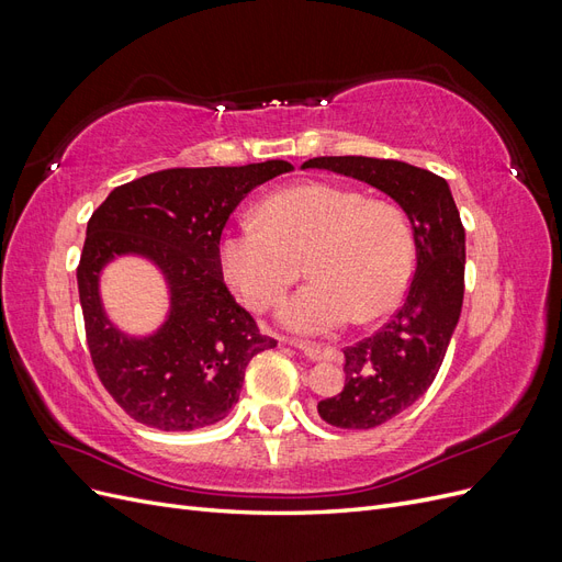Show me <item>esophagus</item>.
Here are the masks:
<instances>
[{
    "mask_svg": "<svg viewBox=\"0 0 562 562\" xmlns=\"http://www.w3.org/2000/svg\"><path fill=\"white\" fill-rule=\"evenodd\" d=\"M293 347L300 349L304 356H307L310 361H323V359H330V356H333V349H321V347H314V345L293 342Z\"/></svg>",
    "mask_w": 562,
    "mask_h": 562,
    "instance_id": "esophagus-1",
    "label": "esophagus"
}]
</instances>
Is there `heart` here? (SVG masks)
Segmentation results:
<instances>
[{
    "mask_svg": "<svg viewBox=\"0 0 562 562\" xmlns=\"http://www.w3.org/2000/svg\"><path fill=\"white\" fill-rule=\"evenodd\" d=\"M259 220L227 229L217 260L232 291L250 310L277 304L300 277L312 279L281 304L279 318L297 335H328L372 321L403 300L413 274V229L391 201L330 182L271 194Z\"/></svg>",
    "mask_w": 562,
    "mask_h": 562,
    "instance_id": "1",
    "label": "heart"
}]
</instances>
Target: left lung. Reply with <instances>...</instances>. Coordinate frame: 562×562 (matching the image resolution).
<instances>
[{
  "label": "left lung",
  "mask_w": 562,
  "mask_h": 562,
  "mask_svg": "<svg viewBox=\"0 0 562 562\" xmlns=\"http://www.w3.org/2000/svg\"><path fill=\"white\" fill-rule=\"evenodd\" d=\"M302 168L378 187L413 227L417 269L403 307L375 335L345 349V389L318 403L321 419L333 427L372 429L424 396L446 359L464 300V227L448 182L424 168L370 157H316Z\"/></svg>",
  "instance_id": "8db88e82"
}]
</instances>
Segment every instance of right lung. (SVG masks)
I'll use <instances>...</instances> for the list:
<instances>
[{
    "mask_svg": "<svg viewBox=\"0 0 562 562\" xmlns=\"http://www.w3.org/2000/svg\"><path fill=\"white\" fill-rule=\"evenodd\" d=\"M288 171L279 159L168 168L116 187L91 215L77 267L87 342L100 382L135 422L211 427L239 401L252 356L277 347L227 291L217 248L241 199ZM124 254L149 259L169 285V314L149 336L119 331L99 297V274Z\"/></svg>",
    "mask_w": 562,
    "mask_h": 562,
    "instance_id": "obj_1",
    "label": "right lung"
}]
</instances>
